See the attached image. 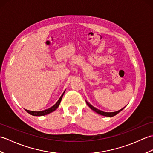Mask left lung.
Returning a JSON list of instances; mask_svg holds the SVG:
<instances>
[{"instance_id":"8db88e82","label":"left lung","mask_w":153,"mask_h":153,"mask_svg":"<svg viewBox=\"0 0 153 153\" xmlns=\"http://www.w3.org/2000/svg\"><path fill=\"white\" fill-rule=\"evenodd\" d=\"M85 101H86L87 105H88L89 108H90L91 109V110H93V111L96 112L97 113L99 114H100V115H102V116H108V117H112V116H114L116 115L117 114L119 113L120 111H122V110L123 108H125V107H123V108L120 109V110H118V111H116V112H106L101 111V110H99V109H97V108H95V107L91 105V104H89L88 102H87V100H85Z\"/></svg>"}]
</instances>
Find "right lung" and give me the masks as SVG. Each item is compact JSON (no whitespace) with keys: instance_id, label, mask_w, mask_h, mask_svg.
I'll use <instances>...</instances> for the list:
<instances>
[{"instance_id":"obj_1","label":"right lung","mask_w":153,"mask_h":153,"mask_svg":"<svg viewBox=\"0 0 153 153\" xmlns=\"http://www.w3.org/2000/svg\"><path fill=\"white\" fill-rule=\"evenodd\" d=\"M64 93H65V91H64V92L62 93V95L61 97H60V99H58L57 102L54 105H53V106H51V108H49L46 109V110H42V111H31V110H26L27 112H28L29 114H31L32 116H45V115L48 114L53 112L56 108H58V106H59V105H60V103L61 102V100H62V97L64 95Z\"/></svg>"}]
</instances>
